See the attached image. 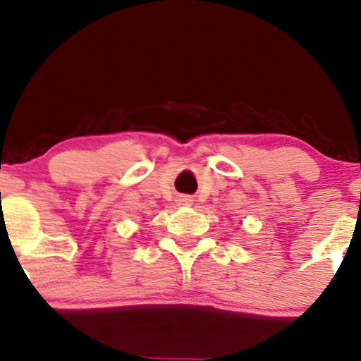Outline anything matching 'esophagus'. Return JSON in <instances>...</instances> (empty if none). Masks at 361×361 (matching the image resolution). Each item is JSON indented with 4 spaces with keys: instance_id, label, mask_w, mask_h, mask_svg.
I'll use <instances>...</instances> for the list:
<instances>
[{
    "instance_id": "1",
    "label": "esophagus",
    "mask_w": 361,
    "mask_h": 361,
    "mask_svg": "<svg viewBox=\"0 0 361 361\" xmlns=\"http://www.w3.org/2000/svg\"><path fill=\"white\" fill-rule=\"evenodd\" d=\"M180 202L181 204H190L192 201H190V199H187V197H183V199H180Z\"/></svg>"
}]
</instances>
